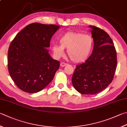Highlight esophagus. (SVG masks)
I'll return each instance as SVG.
<instances>
[{
	"label": "esophagus",
	"instance_id": "esophagus-1",
	"mask_svg": "<svg viewBox=\"0 0 127 127\" xmlns=\"http://www.w3.org/2000/svg\"><path fill=\"white\" fill-rule=\"evenodd\" d=\"M67 64L64 63H63V62H62V63L60 64V66H61V67H64V66H66Z\"/></svg>",
	"mask_w": 127,
	"mask_h": 127
}]
</instances>
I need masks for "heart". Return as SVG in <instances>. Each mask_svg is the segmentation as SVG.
Returning a JSON list of instances; mask_svg holds the SVG:
<instances>
[{
  "mask_svg": "<svg viewBox=\"0 0 127 127\" xmlns=\"http://www.w3.org/2000/svg\"><path fill=\"white\" fill-rule=\"evenodd\" d=\"M59 42L60 44L52 45L54 56L60 59L64 55V49H67L68 57L76 63L87 60L92 53L94 45V41L90 35L74 32H67L62 35L59 38Z\"/></svg>",
  "mask_w": 127,
  "mask_h": 127,
  "instance_id": "b5f03b06",
  "label": "heart"
}]
</instances>
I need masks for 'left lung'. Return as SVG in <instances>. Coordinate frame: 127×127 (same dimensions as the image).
Returning a JSON list of instances; mask_svg holds the SVG:
<instances>
[{"label": "left lung", "instance_id": "obj_1", "mask_svg": "<svg viewBox=\"0 0 127 127\" xmlns=\"http://www.w3.org/2000/svg\"><path fill=\"white\" fill-rule=\"evenodd\" d=\"M92 28L93 51L84 63L76 66L72 77L74 88L83 95H95L106 88L113 80L117 64V52L111 37L104 30Z\"/></svg>", "mask_w": 127, "mask_h": 127}]
</instances>
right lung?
<instances>
[{"label":"right lung","mask_w":127,"mask_h":127,"mask_svg":"<svg viewBox=\"0 0 127 127\" xmlns=\"http://www.w3.org/2000/svg\"><path fill=\"white\" fill-rule=\"evenodd\" d=\"M60 26L34 23L21 30L10 43L8 52L9 74L17 87L36 93L51 82L60 62L49 54L50 40Z\"/></svg>","instance_id":"obj_1"}]
</instances>
